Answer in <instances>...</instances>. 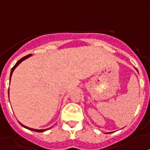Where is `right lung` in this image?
Segmentation results:
<instances>
[{"instance_id": "obj_1", "label": "right lung", "mask_w": 150, "mask_h": 150, "mask_svg": "<svg viewBox=\"0 0 150 150\" xmlns=\"http://www.w3.org/2000/svg\"><path fill=\"white\" fill-rule=\"evenodd\" d=\"M31 54H28V55L24 56V57H23L22 58H21L20 60L18 61V62H17L15 64H14V66L13 67V68H12V69H11V75H10V80H11V77L12 73H13V71H14V69H15L16 67L18 66V64H20V63L22 61H24V59H26V58H28V57H30V56H31ZM20 124H21V126H23V127L26 128V129H30V130H31V131H35V132H44V131H45V130H47V129H31V128L27 127V126H24V125H22V124H21V123H20Z\"/></svg>"}]
</instances>
